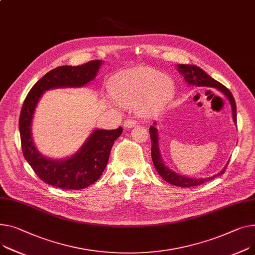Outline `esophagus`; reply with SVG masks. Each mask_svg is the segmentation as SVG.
I'll return each instance as SVG.
<instances>
[{
  "label": "esophagus",
  "instance_id": "1",
  "mask_svg": "<svg viewBox=\"0 0 255 255\" xmlns=\"http://www.w3.org/2000/svg\"><path fill=\"white\" fill-rule=\"evenodd\" d=\"M136 125V121L132 120V119H127L124 121V128H132Z\"/></svg>",
  "mask_w": 255,
  "mask_h": 255
}]
</instances>
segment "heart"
I'll use <instances>...</instances> for the list:
<instances>
[{
    "label": "heart",
    "mask_w": 255,
    "mask_h": 255,
    "mask_svg": "<svg viewBox=\"0 0 255 255\" xmlns=\"http://www.w3.org/2000/svg\"><path fill=\"white\" fill-rule=\"evenodd\" d=\"M110 93L124 106L136 105L141 117L159 113L173 95L171 79L151 67H136L117 75L109 85Z\"/></svg>",
    "instance_id": "obj_1"
}]
</instances>
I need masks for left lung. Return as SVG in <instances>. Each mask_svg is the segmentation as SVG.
<instances>
[{"mask_svg":"<svg viewBox=\"0 0 255 255\" xmlns=\"http://www.w3.org/2000/svg\"><path fill=\"white\" fill-rule=\"evenodd\" d=\"M178 72L184 77L185 82L189 85H193V86H205V87H211L219 92H222L230 101L232 107V113H233V120L235 124L237 123V108L235 99L230 92V90L225 87L223 84H220L213 78H211L209 75L206 74V72L200 69L197 65L192 64H177ZM157 122L152 123V126L149 127V137L151 140V159L152 163H154L157 172L162 176L164 180L167 182L171 183L173 185L181 186V188H191V186H196L199 184L204 183L210 179H213L216 176H219L225 173L226 168L229 164V162L226 164L224 169L217 174L211 176V177H205V178H192L184 175H180L174 171H172L170 168L167 167L162 159L160 147H159V133L158 129L156 128Z\"/></svg>","mask_w":255,"mask_h":255,"instance_id":"left-lung-1","label":"left lung"}]
</instances>
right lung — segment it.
<instances>
[{
    "mask_svg": "<svg viewBox=\"0 0 255 255\" xmlns=\"http://www.w3.org/2000/svg\"><path fill=\"white\" fill-rule=\"evenodd\" d=\"M103 60H93L78 66L63 65L47 73L28 92L19 117L21 147L25 160L44 182L63 190H82L94 183L107 167L112 146L123 132L95 129L69 158L53 160L37 149L31 136V124L36 107L43 93L50 89L83 87L95 79Z\"/></svg>",
    "mask_w": 255,
    "mask_h": 255,
    "instance_id": "1",
    "label": "right lung"
}]
</instances>
